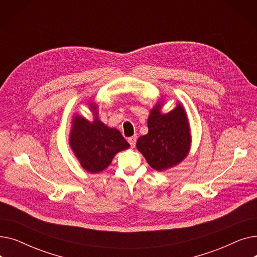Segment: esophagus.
Wrapping results in <instances>:
<instances>
[{
	"instance_id": "obj_1",
	"label": "esophagus",
	"mask_w": 257,
	"mask_h": 257,
	"mask_svg": "<svg viewBox=\"0 0 257 257\" xmlns=\"http://www.w3.org/2000/svg\"><path fill=\"white\" fill-rule=\"evenodd\" d=\"M137 137L134 136V137H131V138H129L128 139V142H129V144H130V146L131 147H136V144H137Z\"/></svg>"
}]
</instances>
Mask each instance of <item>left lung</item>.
<instances>
[{"label": "left lung", "instance_id": "obj_1", "mask_svg": "<svg viewBox=\"0 0 257 257\" xmlns=\"http://www.w3.org/2000/svg\"><path fill=\"white\" fill-rule=\"evenodd\" d=\"M157 103L148 118V132L139 138L138 150L156 171H166L179 165L191 147L190 124L183 106L179 103L168 113H161Z\"/></svg>", "mask_w": 257, "mask_h": 257}]
</instances>
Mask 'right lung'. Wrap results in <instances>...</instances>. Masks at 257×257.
I'll use <instances>...</instances> for the list:
<instances>
[{
	"mask_svg": "<svg viewBox=\"0 0 257 257\" xmlns=\"http://www.w3.org/2000/svg\"><path fill=\"white\" fill-rule=\"evenodd\" d=\"M94 114L89 121L75 115L70 133V146L79 163L85 171L97 174L111 164L116 153L130 147L121 133L115 128L107 127L99 119L97 106L89 103Z\"/></svg>",
	"mask_w": 257,
	"mask_h": 257,
	"instance_id": "right-lung-1",
	"label": "right lung"
}]
</instances>
